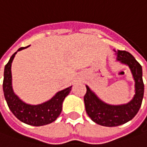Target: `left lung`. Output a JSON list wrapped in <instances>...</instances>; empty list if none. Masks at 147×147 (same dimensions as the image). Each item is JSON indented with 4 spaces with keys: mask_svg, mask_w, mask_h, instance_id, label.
Listing matches in <instances>:
<instances>
[{
    "mask_svg": "<svg viewBox=\"0 0 147 147\" xmlns=\"http://www.w3.org/2000/svg\"><path fill=\"white\" fill-rule=\"evenodd\" d=\"M117 60L127 64L135 80V95L129 103L111 106L105 103L86 86L84 96L85 111L91 119L98 124L106 127H115L131 120L138 112L144 94L142 68L134 56L124 50H118Z\"/></svg>",
    "mask_w": 147,
    "mask_h": 147,
    "instance_id": "8db88e82",
    "label": "left lung"
}]
</instances>
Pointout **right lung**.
I'll return each mask as SVG.
<instances>
[{
  "label": "right lung",
  "mask_w": 147,
  "mask_h": 147,
  "mask_svg": "<svg viewBox=\"0 0 147 147\" xmlns=\"http://www.w3.org/2000/svg\"><path fill=\"white\" fill-rule=\"evenodd\" d=\"M25 48L27 47L18 49V51ZM17 52L9 58L4 71L3 91L8 107L15 117L25 124L33 126H42L50 124L57 119L61 113L63 102L70 93L71 86L59 91L53 98L42 104L29 105L23 102L14 94L12 89L11 63Z\"/></svg>",
  "instance_id": "add662e5"
}]
</instances>
